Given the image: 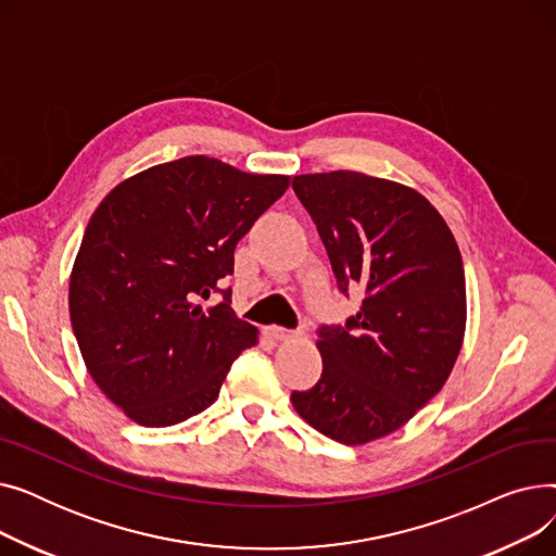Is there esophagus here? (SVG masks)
Returning <instances> with one entry per match:
<instances>
[{
    "label": "esophagus",
    "instance_id": "1",
    "mask_svg": "<svg viewBox=\"0 0 556 556\" xmlns=\"http://www.w3.org/2000/svg\"><path fill=\"white\" fill-rule=\"evenodd\" d=\"M268 336L277 342H293V340H300L302 333L300 331H290V329H281V327H270L268 329Z\"/></svg>",
    "mask_w": 556,
    "mask_h": 556
}]
</instances>
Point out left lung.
<instances>
[{"label":"left lung","mask_w":556,"mask_h":556,"mask_svg":"<svg viewBox=\"0 0 556 556\" xmlns=\"http://www.w3.org/2000/svg\"><path fill=\"white\" fill-rule=\"evenodd\" d=\"M342 293L365 288L344 327L319 329L323 376L298 415L346 446L381 440L444 388L466 331L462 254L417 189L356 170L295 175Z\"/></svg>","instance_id":"obj_1"}]
</instances>
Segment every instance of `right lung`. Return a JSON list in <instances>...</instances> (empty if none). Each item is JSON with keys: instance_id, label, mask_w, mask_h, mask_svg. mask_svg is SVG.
Listing matches in <instances>:
<instances>
[{"instance_id": "right-lung-1", "label": "right lung", "mask_w": 556, "mask_h": 556, "mask_svg": "<svg viewBox=\"0 0 556 556\" xmlns=\"http://www.w3.org/2000/svg\"><path fill=\"white\" fill-rule=\"evenodd\" d=\"M290 175L245 173L189 155L116 185L85 227L70 275V317L87 371L139 426L207 410L258 329L233 315V248L283 195Z\"/></svg>"}]
</instances>
